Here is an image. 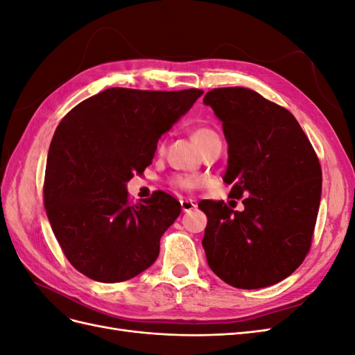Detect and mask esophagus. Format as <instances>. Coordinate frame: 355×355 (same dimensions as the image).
<instances>
[{
    "instance_id": "1",
    "label": "esophagus",
    "mask_w": 355,
    "mask_h": 355,
    "mask_svg": "<svg viewBox=\"0 0 355 355\" xmlns=\"http://www.w3.org/2000/svg\"><path fill=\"white\" fill-rule=\"evenodd\" d=\"M180 207H182V211L188 213V211H192V210H194L197 206H196V202L192 201V200L184 198V200H180Z\"/></svg>"
}]
</instances>
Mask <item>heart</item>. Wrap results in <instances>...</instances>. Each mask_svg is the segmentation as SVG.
<instances>
[{
	"instance_id": "b5f03b06",
	"label": "heart",
	"mask_w": 355,
	"mask_h": 355,
	"mask_svg": "<svg viewBox=\"0 0 355 355\" xmlns=\"http://www.w3.org/2000/svg\"><path fill=\"white\" fill-rule=\"evenodd\" d=\"M192 141L201 149L206 146L213 139H216L218 135L214 133L209 127H196L191 133ZM171 185L180 189H196L202 185V179L198 176H178L171 179Z\"/></svg>"
}]
</instances>
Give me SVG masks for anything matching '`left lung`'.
<instances>
[{"label": "left lung", "instance_id": "left-lung-1", "mask_svg": "<svg viewBox=\"0 0 355 355\" xmlns=\"http://www.w3.org/2000/svg\"><path fill=\"white\" fill-rule=\"evenodd\" d=\"M202 102L222 121L228 142L230 197H245L243 211L200 201L207 263L237 288L272 286L311 249L321 197L318 157L296 118L254 90L213 89Z\"/></svg>", "mask_w": 355, "mask_h": 355}]
</instances>
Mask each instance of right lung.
<instances>
[{
  "instance_id": "obj_1",
  "label": "right lung",
  "mask_w": 355,
  "mask_h": 355,
  "mask_svg": "<svg viewBox=\"0 0 355 355\" xmlns=\"http://www.w3.org/2000/svg\"><path fill=\"white\" fill-rule=\"evenodd\" d=\"M201 94L112 87L63 116L49 148L42 196L75 270L94 282L120 283L155 262L180 202L164 191L132 202L125 184L153 163L161 135Z\"/></svg>"
}]
</instances>
